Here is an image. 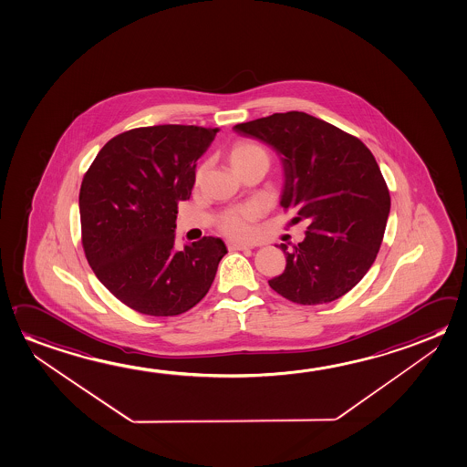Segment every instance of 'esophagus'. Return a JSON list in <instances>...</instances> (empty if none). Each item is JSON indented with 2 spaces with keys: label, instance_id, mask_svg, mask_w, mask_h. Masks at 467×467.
Masks as SVG:
<instances>
[{
  "label": "esophagus",
  "instance_id": "34e87169",
  "mask_svg": "<svg viewBox=\"0 0 467 467\" xmlns=\"http://www.w3.org/2000/svg\"><path fill=\"white\" fill-rule=\"evenodd\" d=\"M227 248H229L230 252H238V250H248L250 246H248V244H237V242H234V240H229V242H227Z\"/></svg>",
  "mask_w": 467,
  "mask_h": 467
}]
</instances>
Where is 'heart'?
<instances>
[{
	"mask_svg": "<svg viewBox=\"0 0 467 467\" xmlns=\"http://www.w3.org/2000/svg\"><path fill=\"white\" fill-rule=\"evenodd\" d=\"M267 161L265 149L254 142L240 141L234 144L229 150V162L234 171L244 169L254 161ZM259 211L254 206L234 208L225 211L219 219V227L225 235L234 238H250L254 234V221L258 219Z\"/></svg>",
	"mask_w": 467,
	"mask_h": 467,
	"instance_id": "obj_1",
	"label": "heart"
}]
</instances>
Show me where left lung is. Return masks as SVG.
Returning <instances> with one entry per match:
<instances>
[{
  "label": "left lung",
  "mask_w": 467,
  "mask_h": 467,
  "mask_svg": "<svg viewBox=\"0 0 467 467\" xmlns=\"http://www.w3.org/2000/svg\"><path fill=\"white\" fill-rule=\"evenodd\" d=\"M265 142L284 169L281 206L308 221L304 242L269 285L294 304L333 302L356 287L377 258L391 198L377 161L360 140L304 111L234 126Z\"/></svg>",
  "instance_id": "obj_1"
}]
</instances>
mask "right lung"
Instances as JSON below:
<instances>
[{"mask_svg":"<svg viewBox=\"0 0 467 467\" xmlns=\"http://www.w3.org/2000/svg\"><path fill=\"white\" fill-rule=\"evenodd\" d=\"M215 134L201 126L136 128L107 142L82 178L86 258L97 279L142 315L192 308L227 253L215 237L175 248L178 202L190 200L196 162Z\"/></svg>","mask_w":467,"mask_h":467,"instance_id":"obj_1","label":"right lung"}]
</instances>
